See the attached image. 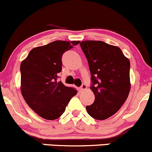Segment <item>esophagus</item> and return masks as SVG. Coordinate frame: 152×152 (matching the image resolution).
Wrapping results in <instances>:
<instances>
[{"label": "esophagus", "mask_w": 152, "mask_h": 152, "mask_svg": "<svg viewBox=\"0 0 152 152\" xmlns=\"http://www.w3.org/2000/svg\"><path fill=\"white\" fill-rule=\"evenodd\" d=\"M86 88H87V86H86V85H85V84H82V86H81L80 88V89L81 91L86 90Z\"/></svg>", "instance_id": "1"}]
</instances>
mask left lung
<instances>
[{"label": "left lung", "instance_id": "left-lung-1", "mask_svg": "<svg viewBox=\"0 0 152 152\" xmlns=\"http://www.w3.org/2000/svg\"><path fill=\"white\" fill-rule=\"evenodd\" d=\"M88 63L95 100L86 106L88 113L97 120L112 116L122 106L130 91V63L119 48L102 41L80 44Z\"/></svg>", "mask_w": 152, "mask_h": 152}]
</instances>
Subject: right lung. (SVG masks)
I'll list each match as a JSON object with an SVG mask.
<instances>
[{
    "mask_svg": "<svg viewBox=\"0 0 152 152\" xmlns=\"http://www.w3.org/2000/svg\"><path fill=\"white\" fill-rule=\"evenodd\" d=\"M80 41H55L30 51L20 65L22 95L28 105L42 118L55 120L77 91L58 81L61 58Z\"/></svg>",
    "mask_w": 152,
    "mask_h": 152,
    "instance_id": "obj_1",
    "label": "right lung"
}]
</instances>
